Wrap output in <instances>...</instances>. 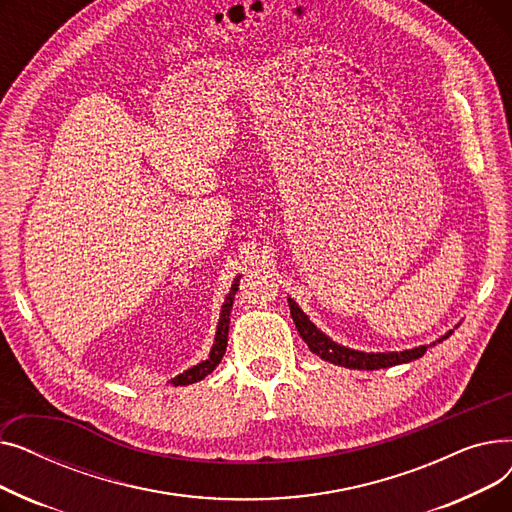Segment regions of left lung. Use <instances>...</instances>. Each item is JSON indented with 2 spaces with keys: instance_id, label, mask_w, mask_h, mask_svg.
I'll list each match as a JSON object with an SVG mask.
<instances>
[{
  "instance_id": "obj_1",
  "label": "left lung",
  "mask_w": 512,
  "mask_h": 512,
  "mask_svg": "<svg viewBox=\"0 0 512 512\" xmlns=\"http://www.w3.org/2000/svg\"><path fill=\"white\" fill-rule=\"evenodd\" d=\"M288 307H290V315L294 319V326H297L301 338L307 342L309 351L315 353L319 359L330 361V363L340 365V367L367 369V371L369 369H382V367L409 363L413 359L423 357L425 351H427V346H417V348H411V351H402V353H361V351H353V348H344V346L332 342L326 334H321L292 299H288ZM450 334L452 332H448L444 338L436 340L434 344L446 340Z\"/></svg>"
}]
</instances>
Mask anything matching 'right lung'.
Instances as JSON below:
<instances>
[{
	"mask_svg": "<svg viewBox=\"0 0 512 512\" xmlns=\"http://www.w3.org/2000/svg\"><path fill=\"white\" fill-rule=\"evenodd\" d=\"M238 280H240V278L234 280L232 290H230V294L226 297V303H224V307H222L220 326H218V334H215V344H213V348H211L209 359H205L203 363H199V365H195V367H191V369H186L184 373L176 375V378L172 380L174 386H188V384H195V382L203 380L205 375H209L215 367H218V363L222 361V357H224V353H226V344H228L230 309H232V303H234V294H236V290H238Z\"/></svg>",
	"mask_w": 512,
	"mask_h": 512,
	"instance_id": "add662e5",
	"label": "right lung"
}]
</instances>
